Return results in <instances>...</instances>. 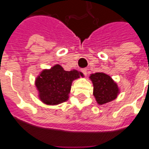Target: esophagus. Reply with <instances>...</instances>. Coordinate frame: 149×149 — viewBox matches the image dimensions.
I'll use <instances>...</instances> for the list:
<instances>
[{
  "mask_svg": "<svg viewBox=\"0 0 149 149\" xmlns=\"http://www.w3.org/2000/svg\"><path fill=\"white\" fill-rule=\"evenodd\" d=\"M81 72H82L86 76L87 75V70H86V69H82V70H81Z\"/></svg>",
  "mask_w": 149,
  "mask_h": 149,
  "instance_id": "34e87169",
  "label": "esophagus"
}]
</instances>
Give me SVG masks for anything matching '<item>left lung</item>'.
Here are the masks:
<instances>
[{"label": "left lung", "instance_id": "left-lung-1", "mask_svg": "<svg viewBox=\"0 0 149 149\" xmlns=\"http://www.w3.org/2000/svg\"><path fill=\"white\" fill-rule=\"evenodd\" d=\"M93 84V95L98 105H105L114 100L120 93L116 82L104 72H97L90 75Z\"/></svg>", "mask_w": 149, "mask_h": 149}]
</instances>
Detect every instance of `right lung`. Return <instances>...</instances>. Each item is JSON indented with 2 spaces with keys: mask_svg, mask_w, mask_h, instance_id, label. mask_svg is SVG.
<instances>
[{
  "mask_svg": "<svg viewBox=\"0 0 149 149\" xmlns=\"http://www.w3.org/2000/svg\"><path fill=\"white\" fill-rule=\"evenodd\" d=\"M84 77L82 72L72 70L66 71L59 64L44 69L35 79L38 98L48 106H56L67 101L74 80Z\"/></svg>",
  "mask_w": 149,
  "mask_h": 149,
  "instance_id": "obj_1",
  "label": "right lung"
}]
</instances>
